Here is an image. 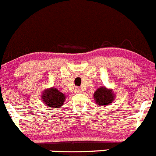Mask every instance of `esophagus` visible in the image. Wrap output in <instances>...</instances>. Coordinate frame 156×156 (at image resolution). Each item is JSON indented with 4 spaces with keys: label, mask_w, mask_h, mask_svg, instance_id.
I'll return each mask as SVG.
<instances>
[{
    "label": "esophagus",
    "mask_w": 156,
    "mask_h": 156,
    "mask_svg": "<svg viewBox=\"0 0 156 156\" xmlns=\"http://www.w3.org/2000/svg\"><path fill=\"white\" fill-rule=\"evenodd\" d=\"M75 91H76V93L81 92V89H80V88H76V89H75Z\"/></svg>",
    "instance_id": "34e87169"
}]
</instances>
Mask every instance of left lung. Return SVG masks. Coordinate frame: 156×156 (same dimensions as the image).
Returning a JSON list of instances; mask_svg holds the SVG:
<instances>
[{
	"mask_svg": "<svg viewBox=\"0 0 156 156\" xmlns=\"http://www.w3.org/2000/svg\"><path fill=\"white\" fill-rule=\"evenodd\" d=\"M115 99L113 90L107 89L105 86L100 87L94 93V100L98 106H108L112 104Z\"/></svg>",
	"mask_w": 156,
	"mask_h": 156,
	"instance_id": "left-lung-1",
	"label": "left lung"
}]
</instances>
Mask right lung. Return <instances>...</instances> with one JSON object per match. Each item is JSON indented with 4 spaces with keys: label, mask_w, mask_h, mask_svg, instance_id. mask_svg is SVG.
<instances>
[{
    "label": "right lung",
    "mask_w": 156,
    "mask_h": 156,
    "mask_svg": "<svg viewBox=\"0 0 156 156\" xmlns=\"http://www.w3.org/2000/svg\"><path fill=\"white\" fill-rule=\"evenodd\" d=\"M65 98L66 97L63 93L53 87L44 90L41 94L43 102L49 108H58L62 107Z\"/></svg>",
    "instance_id": "add662e5"
}]
</instances>
